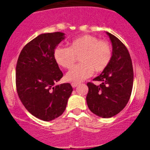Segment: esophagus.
I'll return each mask as SVG.
<instances>
[{"label":"esophagus","mask_w":150,"mask_h":150,"mask_svg":"<svg viewBox=\"0 0 150 150\" xmlns=\"http://www.w3.org/2000/svg\"><path fill=\"white\" fill-rule=\"evenodd\" d=\"M78 84H79L78 83H71V86H72L73 88H75V87L77 86Z\"/></svg>","instance_id":"obj_1"}]
</instances>
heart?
Wrapping results in <instances>:
<instances>
[{"instance_id":"b5f03b06","label":"heart","mask_w":150,"mask_h":150,"mask_svg":"<svg viewBox=\"0 0 150 150\" xmlns=\"http://www.w3.org/2000/svg\"><path fill=\"white\" fill-rule=\"evenodd\" d=\"M56 63L64 69H71L79 57V64L66 74L68 81L80 82L91 76L93 71H104L112 59V47L109 42L92 35H83L70 43L69 47L58 46L53 52Z\"/></svg>"}]
</instances>
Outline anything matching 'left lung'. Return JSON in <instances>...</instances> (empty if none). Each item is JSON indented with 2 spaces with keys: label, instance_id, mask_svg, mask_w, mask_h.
Instances as JSON below:
<instances>
[{
  "label": "left lung",
  "instance_id": "8db88e82",
  "mask_svg": "<svg viewBox=\"0 0 150 150\" xmlns=\"http://www.w3.org/2000/svg\"><path fill=\"white\" fill-rule=\"evenodd\" d=\"M112 45L110 63L93 81L100 85L87 83L86 102L88 108L97 116L110 118L122 110L132 95L134 82L133 66L126 46L116 36L107 33Z\"/></svg>",
  "mask_w": 150,
  "mask_h": 150
}]
</instances>
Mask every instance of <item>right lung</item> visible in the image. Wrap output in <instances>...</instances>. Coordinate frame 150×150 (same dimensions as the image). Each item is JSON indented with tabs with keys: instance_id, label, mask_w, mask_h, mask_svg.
<instances>
[{
	"instance_id": "obj_1",
	"label": "right lung",
	"mask_w": 150,
	"mask_h": 150,
	"mask_svg": "<svg viewBox=\"0 0 150 150\" xmlns=\"http://www.w3.org/2000/svg\"><path fill=\"white\" fill-rule=\"evenodd\" d=\"M64 34H42L21 51L16 67V86L21 102L30 113L43 121L53 120L65 110L72 93L70 83L55 86L63 76L53 52Z\"/></svg>"
}]
</instances>
